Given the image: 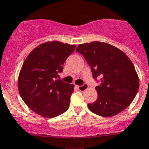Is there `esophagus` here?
Returning a JSON list of instances; mask_svg holds the SVG:
<instances>
[{"label": "esophagus", "mask_w": 149, "mask_h": 149, "mask_svg": "<svg viewBox=\"0 0 149 149\" xmlns=\"http://www.w3.org/2000/svg\"><path fill=\"white\" fill-rule=\"evenodd\" d=\"M78 89L81 91H84L87 90L88 88V85L87 84H84L83 85H80V86H77Z\"/></svg>", "instance_id": "1"}]
</instances>
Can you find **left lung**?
Here are the masks:
<instances>
[{"mask_svg":"<svg viewBox=\"0 0 149 149\" xmlns=\"http://www.w3.org/2000/svg\"><path fill=\"white\" fill-rule=\"evenodd\" d=\"M76 52L83 55L94 79L101 78V84L95 88L98 98L88 104L89 110L111 117L129 107L138 92L139 82L135 67L126 54L99 41L79 44Z\"/></svg>","mask_w":149,"mask_h":149,"instance_id":"1","label":"left lung"}]
</instances>
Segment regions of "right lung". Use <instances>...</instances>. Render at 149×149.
<instances>
[{"label":"right lung","mask_w":149,"mask_h":149,"mask_svg":"<svg viewBox=\"0 0 149 149\" xmlns=\"http://www.w3.org/2000/svg\"><path fill=\"white\" fill-rule=\"evenodd\" d=\"M76 45L50 41L39 45L24 60L18 79L21 97L32 111L54 118L68 109L73 84L58 79Z\"/></svg>","instance_id":"1"}]
</instances>
